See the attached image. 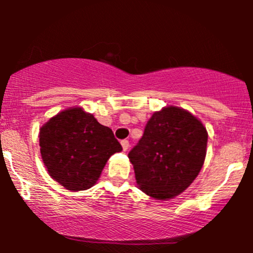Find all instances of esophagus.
Instances as JSON below:
<instances>
[{
  "label": "esophagus",
  "instance_id": "1",
  "mask_svg": "<svg viewBox=\"0 0 253 253\" xmlns=\"http://www.w3.org/2000/svg\"><path fill=\"white\" fill-rule=\"evenodd\" d=\"M121 145H123V149H124V151H127V150H128V147H129V141H128V140H126V139H125V140L121 141Z\"/></svg>",
  "mask_w": 253,
  "mask_h": 253
}]
</instances>
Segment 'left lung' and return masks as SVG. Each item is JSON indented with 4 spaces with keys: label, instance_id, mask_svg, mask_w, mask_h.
<instances>
[{
    "label": "left lung",
    "instance_id": "8db88e82",
    "mask_svg": "<svg viewBox=\"0 0 253 253\" xmlns=\"http://www.w3.org/2000/svg\"><path fill=\"white\" fill-rule=\"evenodd\" d=\"M203 124L181 107L155 112L128 153L138 188L156 200L172 199L194 182L207 153Z\"/></svg>",
    "mask_w": 253,
    "mask_h": 253
}]
</instances>
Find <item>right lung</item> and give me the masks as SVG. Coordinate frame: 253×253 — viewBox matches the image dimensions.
<instances>
[{
  "label": "right lung",
  "mask_w": 253,
  "mask_h": 253,
  "mask_svg": "<svg viewBox=\"0 0 253 253\" xmlns=\"http://www.w3.org/2000/svg\"><path fill=\"white\" fill-rule=\"evenodd\" d=\"M39 145L48 175L71 191L91 188L110 156L123 150L112 129L82 107L62 110L43 124Z\"/></svg>",
  "instance_id": "obj_1"
}]
</instances>
